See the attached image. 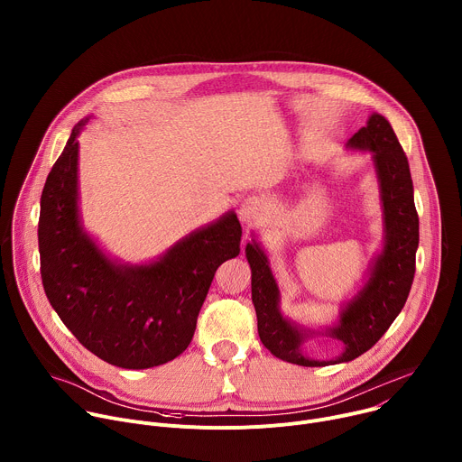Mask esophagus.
<instances>
[{"label": "esophagus", "instance_id": "1", "mask_svg": "<svg viewBox=\"0 0 462 462\" xmlns=\"http://www.w3.org/2000/svg\"><path fill=\"white\" fill-rule=\"evenodd\" d=\"M267 214V201L263 197H246L239 205V219L246 225L257 223L263 216Z\"/></svg>", "mask_w": 462, "mask_h": 462}]
</instances>
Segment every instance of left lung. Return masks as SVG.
<instances>
[{
    "mask_svg": "<svg viewBox=\"0 0 462 462\" xmlns=\"http://www.w3.org/2000/svg\"><path fill=\"white\" fill-rule=\"evenodd\" d=\"M349 148L371 152L383 208V248L373 263L371 276L362 291L342 309L327 337L340 340L346 349L335 360H312L301 353V344L312 335L280 310V289L269 267L267 254L257 243L246 245L252 269V303L257 316L259 338L276 358L305 367L351 362L369 351L402 310L415 276L419 246V216L413 201V180L408 157L391 124L373 113L367 125L358 129Z\"/></svg>",
    "mask_w": 462,
    "mask_h": 462,
    "instance_id": "obj_1",
    "label": "left lung"
}]
</instances>
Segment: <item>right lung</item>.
Listing matches in <instances>:
<instances>
[{
  "mask_svg": "<svg viewBox=\"0 0 462 462\" xmlns=\"http://www.w3.org/2000/svg\"><path fill=\"white\" fill-rule=\"evenodd\" d=\"M86 122L75 125L42 191V283L88 351L124 369L155 367L189 346L217 267L239 254L241 225L228 212L150 265L111 261L84 232L79 214V135Z\"/></svg>",
  "mask_w": 462,
  "mask_h": 462,
  "instance_id": "right-lung-1",
  "label": "right lung"
}]
</instances>
